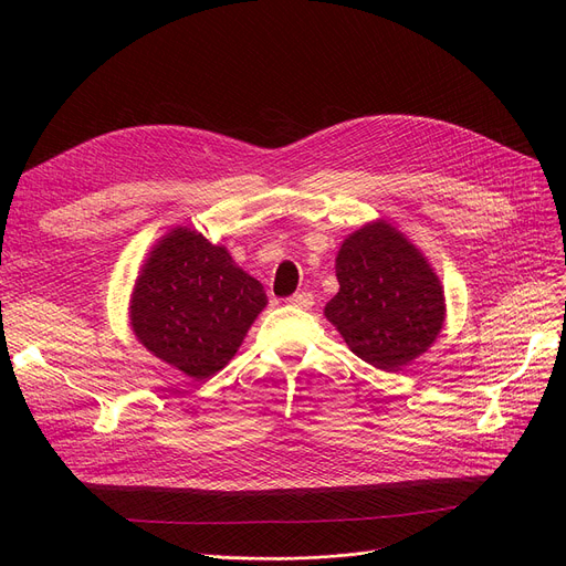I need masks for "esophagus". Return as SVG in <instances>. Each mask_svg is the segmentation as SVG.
Wrapping results in <instances>:
<instances>
[{
  "instance_id": "obj_1",
  "label": "esophagus",
  "mask_w": 566,
  "mask_h": 566,
  "mask_svg": "<svg viewBox=\"0 0 566 566\" xmlns=\"http://www.w3.org/2000/svg\"><path fill=\"white\" fill-rule=\"evenodd\" d=\"M286 303L291 307H298V310H310L314 305V295L310 291H303V293H293L291 298H286Z\"/></svg>"
}]
</instances>
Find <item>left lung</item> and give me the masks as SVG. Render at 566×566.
Returning a JSON list of instances; mask_svg holds the SVG:
<instances>
[{
    "mask_svg": "<svg viewBox=\"0 0 566 566\" xmlns=\"http://www.w3.org/2000/svg\"><path fill=\"white\" fill-rule=\"evenodd\" d=\"M339 291L325 305L348 348L382 371H397L436 342L444 323L438 275L388 222H369L339 248Z\"/></svg>",
    "mask_w": 566,
    "mask_h": 566,
    "instance_id": "8db88e82",
    "label": "left lung"
}]
</instances>
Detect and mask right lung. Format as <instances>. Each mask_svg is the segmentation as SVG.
Returning a JSON list of instances; mask_svg holds the SVG:
<instances>
[{"mask_svg": "<svg viewBox=\"0 0 566 566\" xmlns=\"http://www.w3.org/2000/svg\"><path fill=\"white\" fill-rule=\"evenodd\" d=\"M265 303L263 286L222 245L176 227L135 282L130 325L156 358L203 380L233 358Z\"/></svg>", "mask_w": 566, "mask_h": 566, "instance_id": "obj_1", "label": "right lung"}]
</instances>
